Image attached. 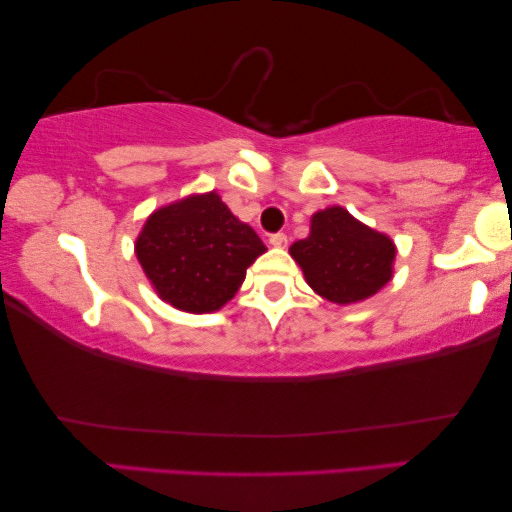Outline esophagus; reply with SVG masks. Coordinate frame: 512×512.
<instances>
[{"mask_svg":"<svg viewBox=\"0 0 512 512\" xmlns=\"http://www.w3.org/2000/svg\"><path fill=\"white\" fill-rule=\"evenodd\" d=\"M270 245L272 247H286L288 245V236H286V233H272Z\"/></svg>","mask_w":512,"mask_h":512,"instance_id":"1","label":"esophagus"}]
</instances>
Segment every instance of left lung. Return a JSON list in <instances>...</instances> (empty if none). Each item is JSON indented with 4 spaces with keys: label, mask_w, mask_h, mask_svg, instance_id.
<instances>
[{
    "label": "left lung",
    "mask_w": 512,
    "mask_h": 512,
    "mask_svg": "<svg viewBox=\"0 0 512 512\" xmlns=\"http://www.w3.org/2000/svg\"><path fill=\"white\" fill-rule=\"evenodd\" d=\"M290 256L317 295L349 306L374 297L392 279L397 247L347 208L329 206L311 217V233L290 247Z\"/></svg>",
    "instance_id": "1"
}]
</instances>
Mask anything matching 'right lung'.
Wrapping results in <instances>:
<instances>
[{"label":"right lung","instance_id":"right-lung-1","mask_svg":"<svg viewBox=\"0 0 512 512\" xmlns=\"http://www.w3.org/2000/svg\"><path fill=\"white\" fill-rule=\"evenodd\" d=\"M267 247L215 190L156 208L136 238L142 272L165 304L215 313L236 297L247 267Z\"/></svg>","mask_w":512,"mask_h":512}]
</instances>
